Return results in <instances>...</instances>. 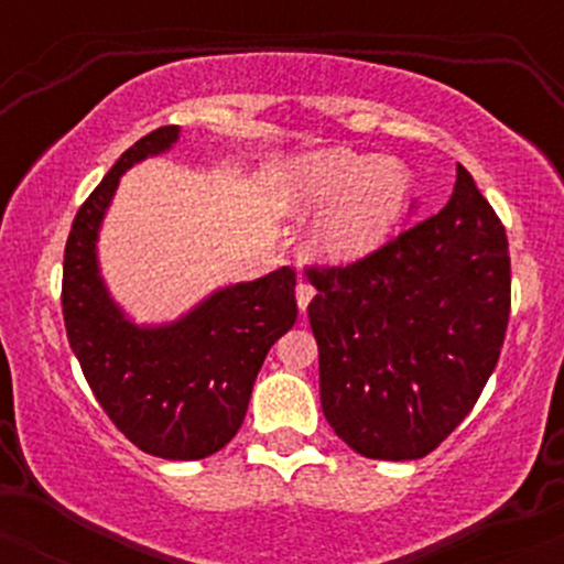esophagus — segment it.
Wrapping results in <instances>:
<instances>
[{"mask_svg": "<svg viewBox=\"0 0 564 564\" xmlns=\"http://www.w3.org/2000/svg\"><path fill=\"white\" fill-rule=\"evenodd\" d=\"M313 296H315V289L310 286V283H300V286H296V307H300V313L307 310V304L313 302Z\"/></svg>", "mask_w": 564, "mask_h": 564, "instance_id": "esophagus-1", "label": "esophagus"}]
</instances>
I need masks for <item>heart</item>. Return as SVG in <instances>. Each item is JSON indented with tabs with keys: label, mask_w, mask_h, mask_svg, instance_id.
<instances>
[{
	"label": "heart",
	"mask_w": 564,
	"mask_h": 564,
	"mask_svg": "<svg viewBox=\"0 0 564 564\" xmlns=\"http://www.w3.org/2000/svg\"><path fill=\"white\" fill-rule=\"evenodd\" d=\"M411 193L413 177L403 161L323 148L278 172L275 204L286 215L323 208L310 228V249L323 260L352 262L390 241L408 215Z\"/></svg>",
	"instance_id": "heart-1"
}]
</instances>
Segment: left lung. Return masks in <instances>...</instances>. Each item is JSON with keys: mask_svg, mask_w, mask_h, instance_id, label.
I'll use <instances>...</instances> for the list:
<instances>
[{"mask_svg": "<svg viewBox=\"0 0 564 564\" xmlns=\"http://www.w3.org/2000/svg\"><path fill=\"white\" fill-rule=\"evenodd\" d=\"M321 405L355 453L411 462L464 422L501 355L509 243L458 164L453 196L366 260L310 268Z\"/></svg>", "mask_w": 564, "mask_h": 564, "instance_id": "8db88e82", "label": "left lung"}]
</instances>
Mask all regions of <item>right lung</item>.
<instances>
[{
	"label": "right lung",
	"mask_w": 564,
	"mask_h": 564,
	"mask_svg": "<svg viewBox=\"0 0 564 564\" xmlns=\"http://www.w3.org/2000/svg\"><path fill=\"white\" fill-rule=\"evenodd\" d=\"M177 140L180 127L140 138L76 212L63 262V318L97 403L127 440L151 456L196 462L241 430L270 347L296 321V275L281 268L217 289L170 323L129 318L100 275L97 238L121 174Z\"/></svg>",
	"instance_id": "1"
}]
</instances>
